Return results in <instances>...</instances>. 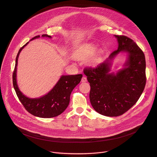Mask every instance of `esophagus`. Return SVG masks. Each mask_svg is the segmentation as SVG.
Wrapping results in <instances>:
<instances>
[{
  "instance_id": "1",
  "label": "esophagus",
  "mask_w": 157,
  "mask_h": 157,
  "mask_svg": "<svg viewBox=\"0 0 157 157\" xmlns=\"http://www.w3.org/2000/svg\"><path fill=\"white\" fill-rule=\"evenodd\" d=\"M81 81H82V82H86V81H87V78H86V77L83 76V77L82 78V79H81Z\"/></svg>"
}]
</instances>
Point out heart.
I'll list each match as a JSON object with an SVG mask.
<instances>
[{
  "mask_svg": "<svg viewBox=\"0 0 157 157\" xmlns=\"http://www.w3.org/2000/svg\"><path fill=\"white\" fill-rule=\"evenodd\" d=\"M98 49V45L93 42H86L76 47L73 52V56L76 60H85L89 57L87 63L89 66H96L103 60L104 52Z\"/></svg>",
  "mask_w": 157,
  "mask_h": 157,
  "instance_id": "heart-1",
  "label": "heart"
}]
</instances>
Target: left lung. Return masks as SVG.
<instances>
[{
    "instance_id": "left-lung-1",
    "label": "left lung",
    "mask_w": 157,
    "mask_h": 157,
    "mask_svg": "<svg viewBox=\"0 0 157 157\" xmlns=\"http://www.w3.org/2000/svg\"><path fill=\"white\" fill-rule=\"evenodd\" d=\"M117 50L95 68H85L84 73L90 83L89 99L94 109L101 115L116 117L124 114L135 104L146 84V63L143 51L131 38L114 35ZM128 53L126 67L117 74H109L110 61L120 52Z\"/></svg>"
}]
</instances>
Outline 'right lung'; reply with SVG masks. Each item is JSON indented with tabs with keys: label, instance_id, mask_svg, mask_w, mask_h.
Returning <instances> with one entry per match:
<instances>
[{
	"label": "right lung",
	"instance_id": "obj_1",
	"mask_svg": "<svg viewBox=\"0 0 157 157\" xmlns=\"http://www.w3.org/2000/svg\"><path fill=\"white\" fill-rule=\"evenodd\" d=\"M42 36L52 38L51 36L47 34L42 35ZM39 37L40 35L36 36L32 38L31 40ZM28 43L29 42L19 50L16 57L15 66L12 76L15 91L21 103L31 114L41 118L56 117L63 113L68 106L71 92L73 89L80 82L82 75L80 74L62 76L56 84L47 94L36 99H30L26 97L19 90L17 84L16 73L19 54Z\"/></svg>",
	"mask_w": 157,
	"mask_h": 157
}]
</instances>
